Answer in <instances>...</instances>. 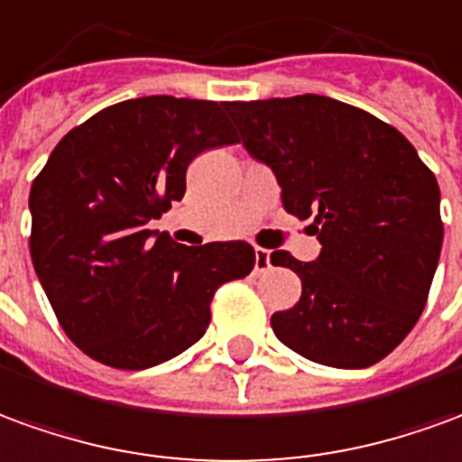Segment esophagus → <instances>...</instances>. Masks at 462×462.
<instances>
[{
    "label": "esophagus",
    "mask_w": 462,
    "mask_h": 462,
    "mask_svg": "<svg viewBox=\"0 0 462 462\" xmlns=\"http://www.w3.org/2000/svg\"><path fill=\"white\" fill-rule=\"evenodd\" d=\"M271 268V251L266 248H256V263H254V271L256 273H263Z\"/></svg>",
    "instance_id": "34e87169"
}]
</instances>
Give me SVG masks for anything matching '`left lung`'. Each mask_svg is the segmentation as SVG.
<instances>
[{"label":"left lung","mask_w":462,"mask_h":462,"mask_svg":"<svg viewBox=\"0 0 462 462\" xmlns=\"http://www.w3.org/2000/svg\"><path fill=\"white\" fill-rule=\"evenodd\" d=\"M246 152L268 163L283 208L320 241L313 263L273 251L296 271L300 299L271 316L276 338L309 361L368 368L411 333L443 246L440 189L391 124L338 99L226 101Z\"/></svg>","instance_id":"1"}]
</instances>
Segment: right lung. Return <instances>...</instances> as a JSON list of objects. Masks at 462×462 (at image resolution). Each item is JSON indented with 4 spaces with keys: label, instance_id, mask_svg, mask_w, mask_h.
<instances>
[{
    "label": "right lung",
    "instance_id": "right-lung-1",
    "mask_svg": "<svg viewBox=\"0 0 462 462\" xmlns=\"http://www.w3.org/2000/svg\"><path fill=\"white\" fill-rule=\"evenodd\" d=\"M226 101L142 97L94 114L32 184L29 251L59 326L94 361L143 371L194 346L218 286L251 273L246 241L181 246L149 228L186 169L236 143Z\"/></svg>",
    "mask_w": 462,
    "mask_h": 462
}]
</instances>
